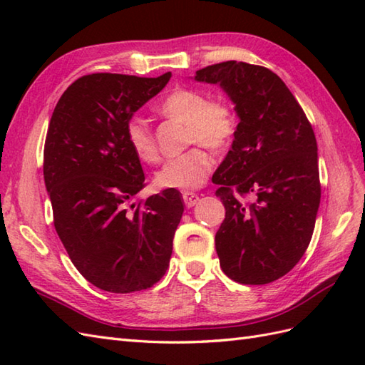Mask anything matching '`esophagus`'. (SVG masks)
Segmentation results:
<instances>
[{"mask_svg": "<svg viewBox=\"0 0 365 365\" xmlns=\"http://www.w3.org/2000/svg\"><path fill=\"white\" fill-rule=\"evenodd\" d=\"M183 204H185V207H195L196 204H197V200H199V196L196 195V192H190V191H185L183 192Z\"/></svg>", "mask_w": 365, "mask_h": 365, "instance_id": "obj_1", "label": "esophagus"}]
</instances>
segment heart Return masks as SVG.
I'll return each instance as SVG.
<instances>
[{
  "label": "heart",
  "instance_id": "1",
  "mask_svg": "<svg viewBox=\"0 0 365 365\" xmlns=\"http://www.w3.org/2000/svg\"><path fill=\"white\" fill-rule=\"evenodd\" d=\"M158 113L165 118L187 123L185 143L197 144L180 157L165 163L155 177L160 188L195 190L202 187L213 169V157L205 147L224 150L234 141L238 131L237 114L229 103L212 100L210 94L199 89L178 88L161 100ZM127 144L145 165H155L160 152L153 131L139 115L125 122Z\"/></svg>",
  "mask_w": 365,
  "mask_h": 365
}]
</instances>
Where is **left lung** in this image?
<instances>
[{
	"label": "left lung",
	"mask_w": 365,
	"mask_h": 365,
	"mask_svg": "<svg viewBox=\"0 0 365 365\" xmlns=\"http://www.w3.org/2000/svg\"><path fill=\"white\" fill-rule=\"evenodd\" d=\"M196 80L220 83L240 118L213 175L226 207L215 237L221 268L240 284H269L297 265L314 234L322 197L314 128L267 67L226 61L200 68Z\"/></svg>",
	"instance_id": "obj_1"
}]
</instances>
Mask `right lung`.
Wrapping results in <instances>:
<instances>
[{"label":"right lung","mask_w":365,"mask_h":365,"mask_svg":"<svg viewBox=\"0 0 365 365\" xmlns=\"http://www.w3.org/2000/svg\"><path fill=\"white\" fill-rule=\"evenodd\" d=\"M157 78L91 73L61 96L43 149L53 222L72 263L111 293L150 289L165 276L183 204L165 190L131 204L145 187L125 122L166 86Z\"/></svg>","instance_id":"right-lung-1"}]
</instances>
